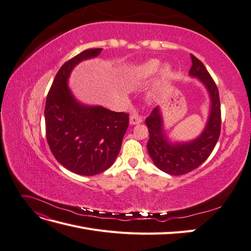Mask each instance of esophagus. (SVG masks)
<instances>
[{"mask_svg": "<svg viewBox=\"0 0 251 251\" xmlns=\"http://www.w3.org/2000/svg\"><path fill=\"white\" fill-rule=\"evenodd\" d=\"M142 121H143V117L141 115H139L138 113H134L133 115H131V117H130L131 125H138V124H141Z\"/></svg>", "mask_w": 251, "mask_h": 251, "instance_id": "34e87169", "label": "esophagus"}]
</instances>
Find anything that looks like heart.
Wrapping results in <instances>:
<instances>
[{
    "label": "heart",
    "mask_w": 251,
    "mask_h": 251,
    "mask_svg": "<svg viewBox=\"0 0 251 251\" xmlns=\"http://www.w3.org/2000/svg\"><path fill=\"white\" fill-rule=\"evenodd\" d=\"M159 68V62L157 59H151L139 66L135 71V77L137 79H144L151 76ZM165 71H168V68H165Z\"/></svg>",
    "instance_id": "obj_1"
}]
</instances>
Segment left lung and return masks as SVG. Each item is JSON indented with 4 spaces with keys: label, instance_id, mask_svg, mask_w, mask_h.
I'll return each mask as SVG.
<instances>
[{
    "label": "left lung",
    "instance_id": "8db88e82",
    "mask_svg": "<svg viewBox=\"0 0 251 251\" xmlns=\"http://www.w3.org/2000/svg\"><path fill=\"white\" fill-rule=\"evenodd\" d=\"M193 66L189 74L198 77L207 88L211 110L206 127L198 138L186 143L172 144L162 132V118L156 107L146 119L150 138L148 151L159 170L174 176H180L196 170L214 151L221 133V102L215 80L200 59L192 54Z\"/></svg>",
    "mask_w": 251,
    "mask_h": 251
}]
</instances>
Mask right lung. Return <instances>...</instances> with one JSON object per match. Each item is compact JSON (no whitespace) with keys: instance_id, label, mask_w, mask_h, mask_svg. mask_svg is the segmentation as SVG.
I'll return each instance as SVG.
<instances>
[{"instance_id":"right-lung-1","label":"right lung","mask_w":251,"mask_h":251,"mask_svg":"<svg viewBox=\"0 0 251 251\" xmlns=\"http://www.w3.org/2000/svg\"><path fill=\"white\" fill-rule=\"evenodd\" d=\"M101 50L87 49L67 60L55 75L45 105L51 153L64 168L82 176H94L113 164L130 120L128 113L79 104L68 88L74 66Z\"/></svg>"}]
</instances>
